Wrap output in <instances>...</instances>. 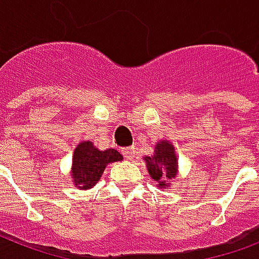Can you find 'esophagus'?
Here are the masks:
<instances>
[{
    "label": "esophagus",
    "mask_w": 259,
    "mask_h": 259,
    "mask_svg": "<svg viewBox=\"0 0 259 259\" xmlns=\"http://www.w3.org/2000/svg\"><path fill=\"white\" fill-rule=\"evenodd\" d=\"M122 153H123L125 158H127V160H132V158H134V156H136V148H134V146H127V148H123V149H122Z\"/></svg>",
    "instance_id": "34e87169"
}]
</instances>
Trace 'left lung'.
Returning <instances> with one entry per match:
<instances>
[{"instance_id":"8db88e82","label":"left lung","mask_w":259,"mask_h":259,"mask_svg":"<svg viewBox=\"0 0 259 259\" xmlns=\"http://www.w3.org/2000/svg\"><path fill=\"white\" fill-rule=\"evenodd\" d=\"M149 176L157 183L160 189H169L170 181L179 175V160H177L175 146L168 140H160L154 146V153L145 156Z\"/></svg>"}]
</instances>
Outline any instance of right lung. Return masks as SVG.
Returning <instances> with one entry per match:
<instances>
[{"label":"right lung","mask_w":259,"mask_h":259,"mask_svg":"<svg viewBox=\"0 0 259 259\" xmlns=\"http://www.w3.org/2000/svg\"><path fill=\"white\" fill-rule=\"evenodd\" d=\"M122 160V154L115 149L99 150L91 141L79 142L74 150L70 172L74 185L82 191L91 189L99 181L106 166Z\"/></svg>","instance_id":"1"}]
</instances>
